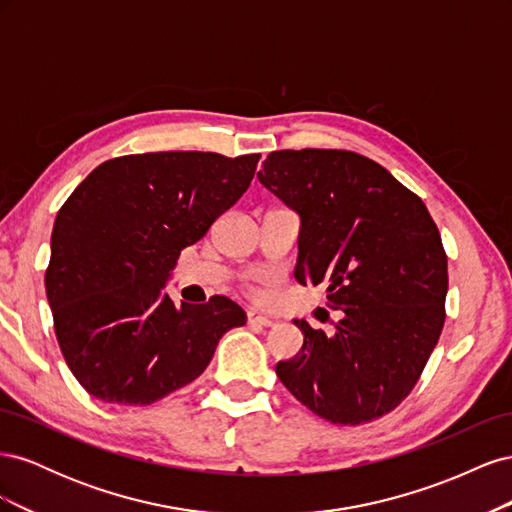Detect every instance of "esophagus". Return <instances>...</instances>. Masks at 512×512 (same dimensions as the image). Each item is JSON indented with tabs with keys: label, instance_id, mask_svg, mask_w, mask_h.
I'll list each match as a JSON object with an SVG mask.
<instances>
[{
	"label": "esophagus",
	"instance_id": "1",
	"mask_svg": "<svg viewBox=\"0 0 512 512\" xmlns=\"http://www.w3.org/2000/svg\"><path fill=\"white\" fill-rule=\"evenodd\" d=\"M247 324H252V327H273L275 320L267 314L258 312V309H250V312H247Z\"/></svg>",
	"mask_w": 512,
	"mask_h": 512
}]
</instances>
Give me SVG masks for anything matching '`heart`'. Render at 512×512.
<instances>
[{"mask_svg": "<svg viewBox=\"0 0 512 512\" xmlns=\"http://www.w3.org/2000/svg\"><path fill=\"white\" fill-rule=\"evenodd\" d=\"M247 290H250L252 297H262V294H265V284H262V280L252 282L250 286H247Z\"/></svg>", "mask_w": 512, "mask_h": 512, "instance_id": "heart-1", "label": "heart"}]
</instances>
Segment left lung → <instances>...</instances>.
Masks as SVG:
<instances>
[{"label": "left lung", "mask_w": 512, "mask_h": 512, "mask_svg": "<svg viewBox=\"0 0 512 512\" xmlns=\"http://www.w3.org/2000/svg\"><path fill=\"white\" fill-rule=\"evenodd\" d=\"M260 183L301 215L294 277L327 284L335 335L294 320L303 348L275 374L335 425L389 414L421 378L444 327L446 252L425 203L346 149L273 151Z\"/></svg>", "instance_id": "left-lung-1"}]
</instances>
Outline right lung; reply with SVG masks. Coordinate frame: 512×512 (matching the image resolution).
I'll return each mask as SVG.
<instances>
[{
  "label": "right lung",
  "mask_w": 512,
  "mask_h": 512,
  "mask_svg": "<svg viewBox=\"0 0 512 512\" xmlns=\"http://www.w3.org/2000/svg\"><path fill=\"white\" fill-rule=\"evenodd\" d=\"M260 153H136L102 162L59 209L46 267L61 354L106 404L149 406L196 380L245 312L222 294L162 290L183 247L207 235L254 179Z\"/></svg>",
  "instance_id": "right-lung-1"
}]
</instances>
